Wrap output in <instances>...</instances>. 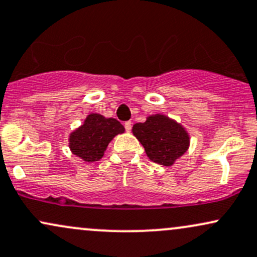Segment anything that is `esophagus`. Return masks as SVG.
Masks as SVG:
<instances>
[{"instance_id": "34e87169", "label": "esophagus", "mask_w": 257, "mask_h": 257, "mask_svg": "<svg viewBox=\"0 0 257 257\" xmlns=\"http://www.w3.org/2000/svg\"><path fill=\"white\" fill-rule=\"evenodd\" d=\"M132 126H133V123L131 122V120H128V122L124 123V128L126 132H131L132 131Z\"/></svg>"}]
</instances>
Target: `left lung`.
Instances as JSON below:
<instances>
[{
	"label": "left lung",
	"mask_w": 257,
	"mask_h": 257,
	"mask_svg": "<svg viewBox=\"0 0 257 257\" xmlns=\"http://www.w3.org/2000/svg\"><path fill=\"white\" fill-rule=\"evenodd\" d=\"M132 132L144 146L148 158L164 166L174 165L190 145L187 129L163 113L150 115L144 123L133 125Z\"/></svg>",
	"instance_id": "left-lung-1"
}]
</instances>
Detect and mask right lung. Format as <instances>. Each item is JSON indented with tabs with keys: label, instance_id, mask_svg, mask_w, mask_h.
I'll list each match as a JSON object with an SVG mask.
<instances>
[{
	"label": "right lung",
	"instance_id": "add662e5",
	"mask_svg": "<svg viewBox=\"0 0 257 257\" xmlns=\"http://www.w3.org/2000/svg\"><path fill=\"white\" fill-rule=\"evenodd\" d=\"M124 131V126L117 119L92 112L69 134V148L74 156L83 162H97L103 158L111 140Z\"/></svg>",
	"mask_w": 257,
	"mask_h": 257
}]
</instances>
